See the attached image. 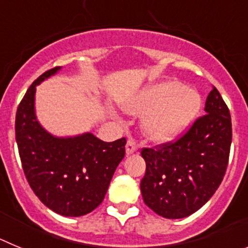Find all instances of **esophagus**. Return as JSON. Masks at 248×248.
I'll return each instance as SVG.
<instances>
[{
    "mask_svg": "<svg viewBox=\"0 0 248 248\" xmlns=\"http://www.w3.org/2000/svg\"><path fill=\"white\" fill-rule=\"evenodd\" d=\"M135 151H137V144L134 143V140H128V143L125 145V153L126 155H131L134 154Z\"/></svg>",
    "mask_w": 248,
    "mask_h": 248,
    "instance_id": "1",
    "label": "esophagus"
}]
</instances>
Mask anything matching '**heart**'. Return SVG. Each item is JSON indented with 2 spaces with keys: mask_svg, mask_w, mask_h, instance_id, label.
Instances as JSON below:
<instances>
[{
  "mask_svg": "<svg viewBox=\"0 0 248 248\" xmlns=\"http://www.w3.org/2000/svg\"><path fill=\"white\" fill-rule=\"evenodd\" d=\"M201 105L198 91L175 80L148 85L123 102L129 114L144 115V135L159 144L170 143L185 133L200 113Z\"/></svg>",
  "mask_w": 248,
  "mask_h": 248,
  "instance_id": "b5f03b06",
  "label": "heart"
}]
</instances>
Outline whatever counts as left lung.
<instances>
[{
	"instance_id": "8db88e82",
	"label": "left lung",
	"mask_w": 248,
	"mask_h": 248,
	"mask_svg": "<svg viewBox=\"0 0 248 248\" xmlns=\"http://www.w3.org/2000/svg\"><path fill=\"white\" fill-rule=\"evenodd\" d=\"M205 113L177 141L141 151L146 170L140 190L145 205L159 216H190L212 198L225 176L231 115L215 87L206 99Z\"/></svg>"
}]
</instances>
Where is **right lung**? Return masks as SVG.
Listing matches in <instances>:
<instances>
[{
	"label": "right lung",
	"mask_w": 248,
	"mask_h": 248,
	"mask_svg": "<svg viewBox=\"0 0 248 248\" xmlns=\"http://www.w3.org/2000/svg\"><path fill=\"white\" fill-rule=\"evenodd\" d=\"M62 67L39 76L21 100L16 113V141L31 189L48 209L78 217L104 200L115 169L125 155V138L111 143L89 131L56 137L36 115V87Z\"/></svg>",
	"instance_id": "add662e5"
}]
</instances>
